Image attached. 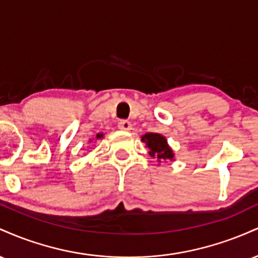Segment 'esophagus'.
Instances as JSON below:
<instances>
[{"label": "esophagus", "mask_w": 258, "mask_h": 258, "mask_svg": "<svg viewBox=\"0 0 258 258\" xmlns=\"http://www.w3.org/2000/svg\"><path fill=\"white\" fill-rule=\"evenodd\" d=\"M117 127H119L120 130H122V131H130V130H132V123L127 120H121L120 122L117 123Z\"/></svg>", "instance_id": "esophagus-1"}]
</instances>
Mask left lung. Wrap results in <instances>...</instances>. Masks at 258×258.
Returning a JSON list of instances; mask_svg holds the SVG:
<instances>
[{
  "mask_svg": "<svg viewBox=\"0 0 258 258\" xmlns=\"http://www.w3.org/2000/svg\"><path fill=\"white\" fill-rule=\"evenodd\" d=\"M142 141L149 148V155L158 159L159 162L162 160H173L174 154L167 144V139L159 133H146L142 136Z\"/></svg>",
  "mask_w": 258,
  "mask_h": 258,
  "instance_id": "1",
  "label": "left lung"
}]
</instances>
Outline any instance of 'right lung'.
I'll return each mask as SVG.
<instances>
[{
    "instance_id": "add662e5",
    "label": "right lung",
    "mask_w": 258,
    "mask_h": 258,
    "mask_svg": "<svg viewBox=\"0 0 258 258\" xmlns=\"http://www.w3.org/2000/svg\"><path fill=\"white\" fill-rule=\"evenodd\" d=\"M96 138H97V139H100V138H103V133H98V135L96 136Z\"/></svg>"
}]
</instances>
